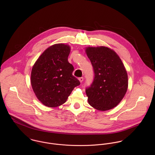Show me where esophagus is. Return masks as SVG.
<instances>
[{
	"mask_svg": "<svg viewBox=\"0 0 155 155\" xmlns=\"http://www.w3.org/2000/svg\"><path fill=\"white\" fill-rule=\"evenodd\" d=\"M79 81H80L81 82H82L83 81H84V78H82V77L79 78Z\"/></svg>",
	"mask_w": 155,
	"mask_h": 155,
	"instance_id": "esophagus-1",
	"label": "esophagus"
}]
</instances>
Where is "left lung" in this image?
Masks as SVG:
<instances>
[{"label":"left lung","mask_w":155,"mask_h":155,"mask_svg":"<svg viewBox=\"0 0 155 155\" xmlns=\"http://www.w3.org/2000/svg\"><path fill=\"white\" fill-rule=\"evenodd\" d=\"M86 53L94 73L92 83L86 88L89 104L98 110L111 109L127 92L126 69L117 54L107 47H88Z\"/></svg>","instance_id":"left-lung-1"}]
</instances>
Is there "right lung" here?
Masks as SVG:
<instances>
[{
	"label": "right lung",
	"instance_id": "1",
	"mask_svg": "<svg viewBox=\"0 0 155 155\" xmlns=\"http://www.w3.org/2000/svg\"><path fill=\"white\" fill-rule=\"evenodd\" d=\"M70 48L58 44L47 48L32 68L31 84L38 100L49 107L64 104L74 87L81 84L68 63Z\"/></svg>",
	"mask_w": 155,
	"mask_h": 155
}]
</instances>
